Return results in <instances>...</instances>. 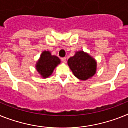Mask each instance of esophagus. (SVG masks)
<instances>
[{
    "instance_id": "esophagus-1",
    "label": "esophagus",
    "mask_w": 128,
    "mask_h": 128,
    "mask_svg": "<svg viewBox=\"0 0 128 128\" xmlns=\"http://www.w3.org/2000/svg\"><path fill=\"white\" fill-rule=\"evenodd\" d=\"M61 60H62V62H64V63H66V58L65 57L62 58H61Z\"/></svg>"
}]
</instances>
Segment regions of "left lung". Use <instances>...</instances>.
Masks as SVG:
<instances>
[{"label": "left lung", "mask_w": 128, "mask_h": 128, "mask_svg": "<svg viewBox=\"0 0 128 128\" xmlns=\"http://www.w3.org/2000/svg\"><path fill=\"white\" fill-rule=\"evenodd\" d=\"M68 65L77 79L86 80L94 76L97 70V62L88 53L76 51L74 56L68 60Z\"/></svg>", "instance_id": "obj_1"}]
</instances>
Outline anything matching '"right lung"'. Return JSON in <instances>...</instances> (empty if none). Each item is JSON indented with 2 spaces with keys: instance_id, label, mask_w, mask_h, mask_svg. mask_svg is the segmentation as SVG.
Returning <instances> with one entry per match:
<instances>
[{
  "instance_id": "obj_1",
  "label": "right lung",
  "mask_w": 128,
  "mask_h": 128,
  "mask_svg": "<svg viewBox=\"0 0 128 128\" xmlns=\"http://www.w3.org/2000/svg\"><path fill=\"white\" fill-rule=\"evenodd\" d=\"M60 64V60L58 56L52 55L49 51H44L36 64V70L44 79L51 76L54 68Z\"/></svg>"
}]
</instances>
